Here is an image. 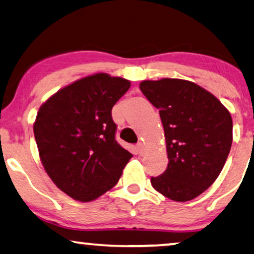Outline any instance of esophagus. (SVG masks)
Instances as JSON below:
<instances>
[{"mask_svg":"<svg viewBox=\"0 0 254 254\" xmlns=\"http://www.w3.org/2000/svg\"><path fill=\"white\" fill-rule=\"evenodd\" d=\"M137 150L139 155H143V153H145V146H143V142L137 143Z\"/></svg>","mask_w":254,"mask_h":254,"instance_id":"obj_1","label":"esophagus"}]
</instances>
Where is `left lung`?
<instances>
[{"label": "left lung", "instance_id": "8db88e82", "mask_svg": "<svg viewBox=\"0 0 254 254\" xmlns=\"http://www.w3.org/2000/svg\"><path fill=\"white\" fill-rule=\"evenodd\" d=\"M140 90L158 111L168 168L150 183L176 202L194 199L220 175L233 142V120L209 91L179 78L142 81Z\"/></svg>", "mask_w": 254, "mask_h": 254}]
</instances>
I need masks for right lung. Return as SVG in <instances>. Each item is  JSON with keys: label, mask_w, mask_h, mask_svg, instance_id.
<instances>
[{"label": "right lung", "mask_w": 254, "mask_h": 254, "mask_svg": "<svg viewBox=\"0 0 254 254\" xmlns=\"http://www.w3.org/2000/svg\"><path fill=\"white\" fill-rule=\"evenodd\" d=\"M98 73L60 89L41 106L34 135L41 162L60 190L91 202L112 189L132 154L115 140L112 108L130 88Z\"/></svg>", "instance_id": "1"}]
</instances>
